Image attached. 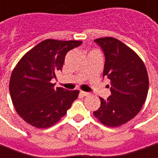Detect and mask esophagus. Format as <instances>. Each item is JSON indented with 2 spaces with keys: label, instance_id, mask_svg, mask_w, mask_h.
<instances>
[{
  "label": "esophagus",
  "instance_id": "34e87169",
  "mask_svg": "<svg viewBox=\"0 0 158 158\" xmlns=\"http://www.w3.org/2000/svg\"><path fill=\"white\" fill-rule=\"evenodd\" d=\"M80 94L82 95V96H83V97H86V96H88L89 93L88 92H85V91H81Z\"/></svg>",
  "mask_w": 158,
  "mask_h": 158
}]
</instances>
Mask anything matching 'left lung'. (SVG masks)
<instances>
[{
    "mask_svg": "<svg viewBox=\"0 0 158 158\" xmlns=\"http://www.w3.org/2000/svg\"><path fill=\"white\" fill-rule=\"evenodd\" d=\"M103 50L106 62L103 76L111 80V96L100 98L93 112L102 124L116 127L135 118L142 109L149 90L146 67L131 48L112 37L95 40Z\"/></svg>",
    "mask_w": 158,
    "mask_h": 158,
    "instance_id": "obj_1",
    "label": "left lung"
}]
</instances>
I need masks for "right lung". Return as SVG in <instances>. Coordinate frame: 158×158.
Segmentation results:
<instances>
[{"mask_svg": "<svg viewBox=\"0 0 158 158\" xmlns=\"http://www.w3.org/2000/svg\"><path fill=\"white\" fill-rule=\"evenodd\" d=\"M82 44L77 40H46L26 52L12 71L9 92L18 115L38 128L57 123L76 100L79 90L53 88L67 52Z\"/></svg>", "mask_w": 158, "mask_h": 158, "instance_id": "right-lung-1", "label": "right lung"}]
</instances>
